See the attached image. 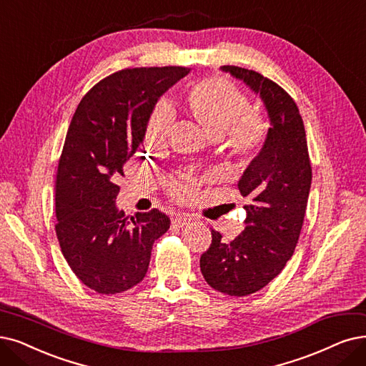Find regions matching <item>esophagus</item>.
Listing matches in <instances>:
<instances>
[{
    "label": "esophagus",
    "mask_w": 366,
    "mask_h": 366,
    "mask_svg": "<svg viewBox=\"0 0 366 366\" xmlns=\"http://www.w3.org/2000/svg\"><path fill=\"white\" fill-rule=\"evenodd\" d=\"M189 222H191V217H187L186 214H177L172 219V227H186Z\"/></svg>",
    "instance_id": "1"
}]
</instances>
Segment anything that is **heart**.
I'll list each match as a JSON object with an SVG mask.
<instances>
[{"instance_id": "b5f03b06", "label": "heart", "mask_w": 366, "mask_h": 366, "mask_svg": "<svg viewBox=\"0 0 366 366\" xmlns=\"http://www.w3.org/2000/svg\"><path fill=\"white\" fill-rule=\"evenodd\" d=\"M186 102L197 122L213 138H225L227 149L240 159L254 156L266 139V120L258 111L249 109L247 96L224 76H207L189 86ZM174 123V111L167 102L153 108L145 129V139L164 142ZM195 183H172L171 194L177 199L194 195Z\"/></svg>"}]
</instances>
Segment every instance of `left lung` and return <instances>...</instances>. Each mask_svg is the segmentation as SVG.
I'll return each mask as SVG.
<instances>
[{"mask_svg":"<svg viewBox=\"0 0 366 366\" xmlns=\"http://www.w3.org/2000/svg\"><path fill=\"white\" fill-rule=\"evenodd\" d=\"M222 70L242 79L264 102L272 127L259 154L243 172L239 191L251 201L246 227L232 242L212 229L201 255L204 280L216 291L243 297L264 288L293 257L308 204L312 168L302 115L282 86L237 66Z\"/></svg>","mask_w":366,"mask_h":366,"instance_id":"8db88e82","label":"left lung"}]
</instances>
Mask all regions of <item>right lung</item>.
Wrapping results in <instances>:
<instances>
[{
	"mask_svg": "<svg viewBox=\"0 0 366 366\" xmlns=\"http://www.w3.org/2000/svg\"><path fill=\"white\" fill-rule=\"evenodd\" d=\"M189 70H119L99 81L73 114L55 177V231L71 272L100 295L139 284L154 240L169 228L157 209L130 219L117 209L115 182L138 152L157 99Z\"/></svg>",
	"mask_w": 366,
	"mask_h": 366,
	"instance_id": "right-lung-1",
	"label": "right lung"
}]
</instances>
